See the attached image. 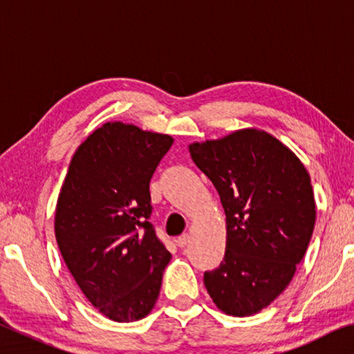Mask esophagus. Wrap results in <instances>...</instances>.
<instances>
[{
  "label": "esophagus",
  "instance_id": "esophagus-1",
  "mask_svg": "<svg viewBox=\"0 0 354 354\" xmlns=\"http://www.w3.org/2000/svg\"><path fill=\"white\" fill-rule=\"evenodd\" d=\"M189 242H190V236H189V234H183V236H179V237L176 239V243H178L179 248L187 247Z\"/></svg>",
  "mask_w": 354,
  "mask_h": 354
}]
</instances>
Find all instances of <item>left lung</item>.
Returning a JSON list of instances; mask_svg holds the SVG:
<instances>
[{
	"instance_id": "8db88e82",
	"label": "left lung",
	"mask_w": 354,
	"mask_h": 354,
	"mask_svg": "<svg viewBox=\"0 0 354 354\" xmlns=\"http://www.w3.org/2000/svg\"><path fill=\"white\" fill-rule=\"evenodd\" d=\"M226 214V251L205 273L227 315L257 314L279 297L306 253L315 225L308 170L277 137L254 128L189 145Z\"/></svg>"
}]
</instances>
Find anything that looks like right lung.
Segmentation results:
<instances>
[{
    "label": "right lung",
    "mask_w": 354,
    "mask_h": 354,
    "mask_svg": "<svg viewBox=\"0 0 354 354\" xmlns=\"http://www.w3.org/2000/svg\"><path fill=\"white\" fill-rule=\"evenodd\" d=\"M171 143L167 134L104 123L76 149L59 194V250L86 298L113 322L151 313L171 259L149 223V181Z\"/></svg>",
    "instance_id": "add662e5"
}]
</instances>
